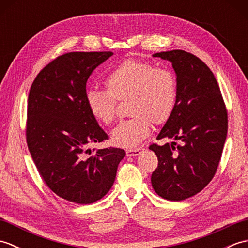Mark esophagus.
Returning a JSON list of instances; mask_svg holds the SVG:
<instances>
[{
	"mask_svg": "<svg viewBox=\"0 0 248 248\" xmlns=\"http://www.w3.org/2000/svg\"><path fill=\"white\" fill-rule=\"evenodd\" d=\"M143 150H144V148L140 147V148H135V149H128L125 152H127L128 156H136V155H139Z\"/></svg>",
	"mask_w": 248,
	"mask_h": 248,
	"instance_id": "1",
	"label": "esophagus"
}]
</instances>
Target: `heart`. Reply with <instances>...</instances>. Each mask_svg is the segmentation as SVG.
<instances>
[{
  "instance_id": "heart-1",
  "label": "heart",
  "mask_w": 248,
  "mask_h": 248,
  "mask_svg": "<svg viewBox=\"0 0 248 248\" xmlns=\"http://www.w3.org/2000/svg\"><path fill=\"white\" fill-rule=\"evenodd\" d=\"M107 89L88 88L85 93L89 112L99 123L112 124L117 101L128 100V113L112 132L116 146L134 148L149 136L151 123H166L176 108L178 84L175 75L155 68L148 62L125 60L104 78Z\"/></svg>"
}]
</instances>
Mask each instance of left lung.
I'll return each instance as SVG.
<instances>
[{
	"label": "left lung",
	"mask_w": 248,
	"mask_h": 248,
	"mask_svg": "<svg viewBox=\"0 0 248 248\" xmlns=\"http://www.w3.org/2000/svg\"><path fill=\"white\" fill-rule=\"evenodd\" d=\"M170 61L177 76L176 108L157 140H180L182 145H150L157 156L151 184L162 198L180 202L194 196L212 180L227 136L228 116L213 72L188 52L154 54Z\"/></svg>",
	"instance_id": "8db88e82"
}]
</instances>
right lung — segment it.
Segmentation results:
<instances>
[{"instance_id": "right-lung-1", "label": "right lung", "mask_w": 248, "mask_h": 248, "mask_svg": "<svg viewBox=\"0 0 248 248\" xmlns=\"http://www.w3.org/2000/svg\"><path fill=\"white\" fill-rule=\"evenodd\" d=\"M112 52H70L41 70L29 93L26 141L46 186L57 196L80 204L107 194L124 159V149L87 147L108 136L86 104V82ZM89 155L87 156V155Z\"/></svg>"}]
</instances>
